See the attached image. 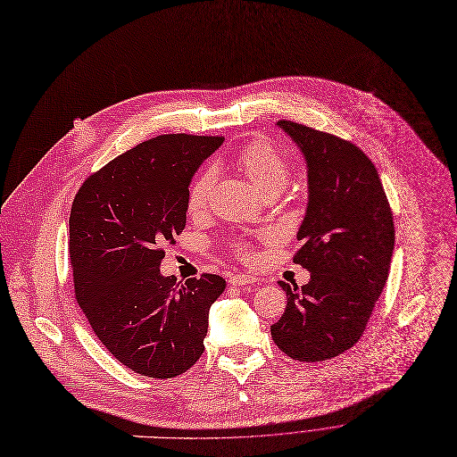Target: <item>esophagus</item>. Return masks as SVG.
<instances>
[{
    "mask_svg": "<svg viewBox=\"0 0 457 457\" xmlns=\"http://www.w3.org/2000/svg\"><path fill=\"white\" fill-rule=\"evenodd\" d=\"M229 282H231L233 286H252V284H255L257 280H255L253 277H250V275L237 273V275H233V277L229 278Z\"/></svg>",
    "mask_w": 457,
    "mask_h": 457,
    "instance_id": "obj_1",
    "label": "esophagus"
}]
</instances>
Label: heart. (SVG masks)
Here are the masks:
<instances>
[{
	"instance_id": "obj_1",
	"label": "heart",
	"mask_w": 457,
	"mask_h": 457,
	"mask_svg": "<svg viewBox=\"0 0 457 457\" xmlns=\"http://www.w3.org/2000/svg\"><path fill=\"white\" fill-rule=\"evenodd\" d=\"M235 163L240 173L252 182L253 189L262 196L266 193L282 191L289 179V163L286 156L270 142L257 140L247 144L235 158ZM215 173L212 170L200 171L187 191V212L198 215L204 212L207 195H210ZM244 247V245H242Z\"/></svg>"
}]
</instances>
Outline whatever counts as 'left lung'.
<instances>
[{
  "mask_svg": "<svg viewBox=\"0 0 457 457\" xmlns=\"http://www.w3.org/2000/svg\"><path fill=\"white\" fill-rule=\"evenodd\" d=\"M277 128L306 162L308 204L294 261L312 277L301 289L278 280L287 304L271 337L292 359L317 362L362 336L388 280L394 220L376 165L359 147L289 120Z\"/></svg>",
  "mask_w": 457,
  "mask_h": 457,
  "instance_id": "obj_1",
  "label": "left lung"
}]
</instances>
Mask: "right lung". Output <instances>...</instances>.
I'll return each instance as SVG.
<instances>
[{"instance_id": "1", "label": "right lung", "mask_w": 457, "mask_h": 457, "mask_svg": "<svg viewBox=\"0 0 457 457\" xmlns=\"http://www.w3.org/2000/svg\"><path fill=\"white\" fill-rule=\"evenodd\" d=\"M222 137L163 135L109 162L79 187L69 219L74 292L102 345L123 366L171 379L204 353L226 280L182 286L160 271L163 245L186 228L187 191Z\"/></svg>"}]
</instances>
